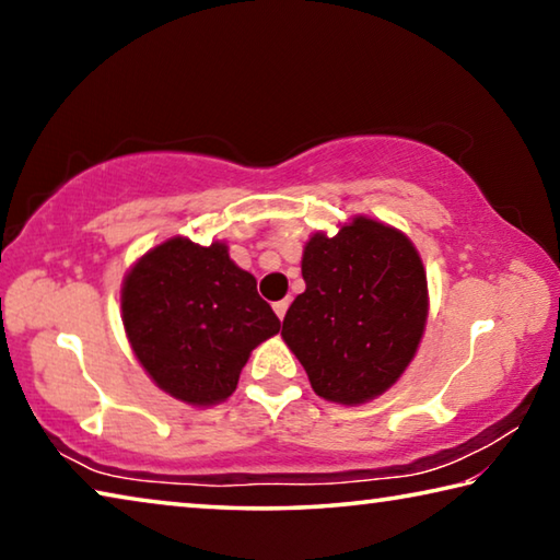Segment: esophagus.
<instances>
[{"mask_svg": "<svg viewBox=\"0 0 560 560\" xmlns=\"http://www.w3.org/2000/svg\"><path fill=\"white\" fill-rule=\"evenodd\" d=\"M273 311H277V316L283 320V316H287V311H289V299L273 303Z\"/></svg>", "mask_w": 560, "mask_h": 560, "instance_id": "1", "label": "esophagus"}]
</instances>
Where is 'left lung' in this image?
Masks as SVG:
<instances>
[{
	"label": "left lung",
	"instance_id": "1",
	"mask_svg": "<svg viewBox=\"0 0 560 560\" xmlns=\"http://www.w3.org/2000/svg\"><path fill=\"white\" fill-rule=\"evenodd\" d=\"M306 291L287 311L281 338L314 393L360 405L397 383L428 324V277L395 226L355 217L336 236L303 246Z\"/></svg>",
	"mask_w": 560,
	"mask_h": 560
}]
</instances>
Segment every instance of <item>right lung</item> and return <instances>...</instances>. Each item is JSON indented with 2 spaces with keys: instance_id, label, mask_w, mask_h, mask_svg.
<instances>
[{
  "instance_id": "1",
  "label": "right lung",
  "mask_w": 560,
  "mask_h": 560,
  "mask_svg": "<svg viewBox=\"0 0 560 560\" xmlns=\"http://www.w3.org/2000/svg\"><path fill=\"white\" fill-rule=\"evenodd\" d=\"M122 326L160 390L207 407L230 397L249 353L279 334V318L236 267L226 244L173 236L122 281Z\"/></svg>"
}]
</instances>
